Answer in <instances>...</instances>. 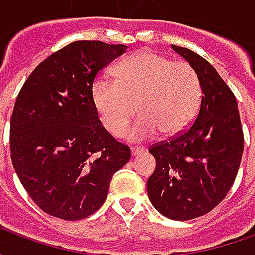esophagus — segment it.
<instances>
[{"label": "esophagus", "mask_w": 255, "mask_h": 255, "mask_svg": "<svg viewBox=\"0 0 255 255\" xmlns=\"http://www.w3.org/2000/svg\"><path fill=\"white\" fill-rule=\"evenodd\" d=\"M143 151H144V147H142V146H135V147H132V149H131V153H132V155L142 154Z\"/></svg>", "instance_id": "obj_1"}]
</instances>
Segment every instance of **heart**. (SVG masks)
I'll use <instances>...</instances> for the list:
<instances>
[{"instance_id": "1", "label": "heart", "mask_w": 255, "mask_h": 255, "mask_svg": "<svg viewBox=\"0 0 255 255\" xmlns=\"http://www.w3.org/2000/svg\"><path fill=\"white\" fill-rule=\"evenodd\" d=\"M202 98L201 79L187 61H172L153 50L133 53L115 68V82L98 79L93 101L106 129L123 136L138 106L142 116L129 131L132 139H149L162 131L175 135L191 124Z\"/></svg>"}]
</instances>
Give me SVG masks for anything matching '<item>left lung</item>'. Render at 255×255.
Returning a JSON list of instances; mask_svg holds the SVG:
<instances>
[{
    "instance_id": "left-lung-1",
    "label": "left lung",
    "mask_w": 255,
    "mask_h": 255,
    "mask_svg": "<svg viewBox=\"0 0 255 255\" xmlns=\"http://www.w3.org/2000/svg\"><path fill=\"white\" fill-rule=\"evenodd\" d=\"M172 49L195 68L202 98L186 129L150 146L157 168L147 194L162 216L186 221L209 213L227 197L241 166L245 135L235 94L213 65L187 47Z\"/></svg>"
}]
</instances>
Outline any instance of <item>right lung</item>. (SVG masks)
<instances>
[{
	"mask_svg": "<svg viewBox=\"0 0 255 255\" xmlns=\"http://www.w3.org/2000/svg\"><path fill=\"white\" fill-rule=\"evenodd\" d=\"M126 45L76 41L42 61L23 84L10 117V158L45 213L76 221L104 205L113 175L131 158L101 124L93 84Z\"/></svg>",
	"mask_w": 255,
	"mask_h": 255,
	"instance_id": "right-lung-1",
	"label": "right lung"
}]
</instances>
